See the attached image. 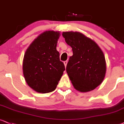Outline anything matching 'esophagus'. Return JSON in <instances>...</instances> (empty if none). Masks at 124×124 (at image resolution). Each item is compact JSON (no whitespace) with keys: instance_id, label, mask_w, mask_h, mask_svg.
Instances as JSON below:
<instances>
[{"instance_id":"1","label":"esophagus","mask_w":124,"mask_h":124,"mask_svg":"<svg viewBox=\"0 0 124 124\" xmlns=\"http://www.w3.org/2000/svg\"><path fill=\"white\" fill-rule=\"evenodd\" d=\"M67 62H67V61H65V62H64V65H65V67H66V66H67Z\"/></svg>"}]
</instances>
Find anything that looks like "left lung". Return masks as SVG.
<instances>
[{"label":"left lung","instance_id":"left-lung-1","mask_svg":"<svg viewBox=\"0 0 124 124\" xmlns=\"http://www.w3.org/2000/svg\"><path fill=\"white\" fill-rule=\"evenodd\" d=\"M62 35L72 49L66 71L74 88L80 92L95 89L106 74L103 52L95 42L79 32H63Z\"/></svg>","mask_w":124,"mask_h":124}]
</instances>
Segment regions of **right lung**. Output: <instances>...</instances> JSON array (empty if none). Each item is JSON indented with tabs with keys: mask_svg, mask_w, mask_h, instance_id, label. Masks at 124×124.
I'll return each mask as SVG.
<instances>
[{
	"mask_svg": "<svg viewBox=\"0 0 124 124\" xmlns=\"http://www.w3.org/2000/svg\"><path fill=\"white\" fill-rule=\"evenodd\" d=\"M59 31H46L30 44L23 60V73L26 83L38 93L56 89L65 70L56 50Z\"/></svg>",
	"mask_w": 124,
	"mask_h": 124,
	"instance_id": "right-lung-1",
	"label": "right lung"
}]
</instances>
